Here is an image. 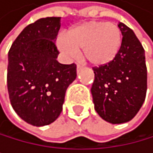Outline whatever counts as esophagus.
Segmentation results:
<instances>
[{"label": "esophagus", "instance_id": "1", "mask_svg": "<svg viewBox=\"0 0 153 153\" xmlns=\"http://www.w3.org/2000/svg\"><path fill=\"white\" fill-rule=\"evenodd\" d=\"M82 68H83V67L81 66V65H80V64H77V65H76V69H77V73H78V72H79V71H81V70H82Z\"/></svg>", "mask_w": 153, "mask_h": 153}]
</instances>
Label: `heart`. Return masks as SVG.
<instances>
[{"label": "heart", "mask_w": 153, "mask_h": 153, "mask_svg": "<svg viewBox=\"0 0 153 153\" xmlns=\"http://www.w3.org/2000/svg\"><path fill=\"white\" fill-rule=\"evenodd\" d=\"M122 31L116 24L88 21L70 28L57 40L59 50L68 57H75L82 49L83 57L93 66L112 62L122 47Z\"/></svg>", "instance_id": "1"}]
</instances>
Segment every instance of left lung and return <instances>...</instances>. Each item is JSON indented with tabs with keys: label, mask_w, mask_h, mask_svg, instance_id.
I'll return each mask as SVG.
<instances>
[{
	"label": "left lung",
	"mask_w": 153,
	"mask_h": 153,
	"mask_svg": "<svg viewBox=\"0 0 153 153\" xmlns=\"http://www.w3.org/2000/svg\"><path fill=\"white\" fill-rule=\"evenodd\" d=\"M123 35L116 58L107 65L94 68L91 88L95 110L110 123L132 120L145 102L147 66L145 50L133 30L119 22Z\"/></svg>",
	"instance_id": "obj_1"
}]
</instances>
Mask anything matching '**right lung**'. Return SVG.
<instances>
[{
    "instance_id": "obj_1",
    "label": "right lung",
    "mask_w": 153,
    "mask_h": 153,
    "mask_svg": "<svg viewBox=\"0 0 153 153\" xmlns=\"http://www.w3.org/2000/svg\"><path fill=\"white\" fill-rule=\"evenodd\" d=\"M60 17L28 25L8 53L7 90L17 115L34 126L53 123L62 111L65 94L76 77V65L57 61L55 40Z\"/></svg>"
}]
</instances>
